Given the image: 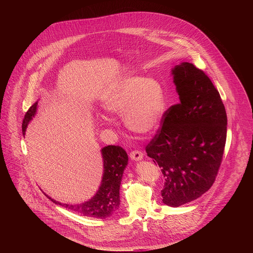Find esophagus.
<instances>
[{"instance_id":"34e87169","label":"esophagus","mask_w":253,"mask_h":253,"mask_svg":"<svg viewBox=\"0 0 253 253\" xmlns=\"http://www.w3.org/2000/svg\"><path fill=\"white\" fill-rule=\"evenodd\" d=\"M130 158L135 161H139L143 158V153L140 150H134L130 152Z\"/></svg>"}]
</instances>
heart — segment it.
<instances>
[{"label": "heart", "mask_w": 253, "mask_h": 253, "mask_svg": "<svg viewBox=\"0 0 253 253\" xmlns=\"http://www.w3.org/2000/svg\"><path fill=\"white\" fill-rule=\"evenodd\" d=\"M103 107L110 113L125 114V123L133 132L150 135L157 131L163 120L165 93L154 79L128 75L108 91Z\"/></svg>", "instance_id": "obj_1"}]
</instances>
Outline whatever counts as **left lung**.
<instances>
[{"label":"left lung","mask_w":253,"mask_h":253,"mask_svg":"<svg viewBox=\"0 0 253 253\" xmlns=\"http://www.w3.org/2000/svg\"><path fill=\"white\" fill-rule=\"evenodd\" d=\"M180 103L165 112L161 128L146 146L165 177L162 201L178 207L208 191L224 152L227 116L219 92L193 64L172 69Z\"/></svg>","instance_id":"8db88e82"}]
</instances>
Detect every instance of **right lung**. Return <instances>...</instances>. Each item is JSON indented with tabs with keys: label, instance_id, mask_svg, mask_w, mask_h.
<instances>
[{
	"label": "right lung",
	"instance_id": "1",
	"mask_svg": "<svg viewBox=\"0 0 253 253\" xmlns=\"http://www.w3.org/2000/svg\"><path fill=\"white\" fill-rule=\"evenodd\" d=\"M37 106L38 102L33 104L24 117L22 125L24 135L28 124L37 111ZM101 153L104 166L102 181L97 193L90 200L81 204H66L52 199L47 194L45 195L55 204L87 217L105 219L112 216L120 205L119 190L123 172L128 164V155L122 147L115 145L104 147Z\"/></svg>",
	"mask_w": 253,
	"mask_h": 253
}]
</instances>
